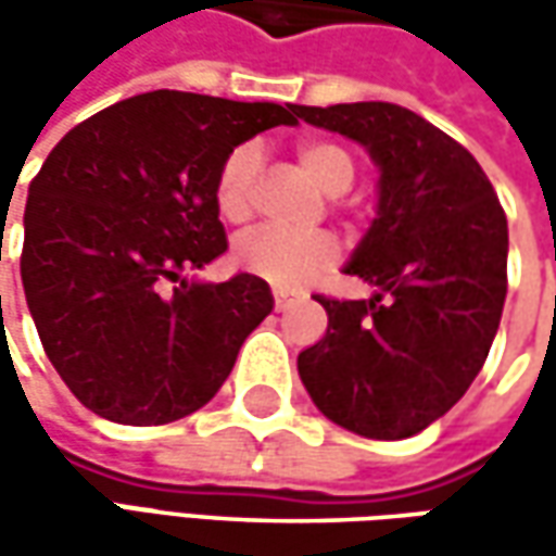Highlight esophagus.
Here are the masks:
<instances>
[{
	"instance_id": "1",
	"label": "esophagus",
	"mask_w": 556,
	"mask_h": 556,
	"mask_svg": "<svg viewBox=\"0 0 556 556\" xmlns=\"http://www.w3.org/2000/svg\"><path fill=\"white\" fill-rule=\"evenodd\" d=\"M271 296H275V309H278V312L288 309V306H290V293H285V290H275Z\"/></svg>"
}]
</instances>
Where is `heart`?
<instances>
[{"mask_svg":"<svg viewBox=\"0 0 556 556\" xmlns=\"http://www.w3.org/2000/svg\"><path fill=\"white\" fill-rule=\"evenodd\" d=\"M296 157L325 194H343L355 179L353 154L328 139H306L296 144ZM260 173L256 144H238L219 166L216 176V210L225 223H244L250 213L253 182ZM235 263L266 278L278 288H303L325 266L337 260V241L331 235H290L281 228H253L235 241Z\"/></svg>","mask_w":556,"mask_h":556,"instance_id":"b5f03b06","label":"heart"}]
</instances>
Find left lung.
<instances>
[{
    "mask_svg": "<svg viewBox=\"0 0 556 556\" xmlns=\"http://www.w3.org/2000/svg\"><path fill=\"white\" fill-rule=\"evenodd\" d=\"M296 117L368 148L377 216L346 275L371 300H328L325 337L296 358L318 412L368 439H408L480 374L507 293V216L473 154L390 101L296 104Z\"/></svg>",
    "mask_w": 556,
    "mask_h": 556,
    "instance_id": "1",
    "label": "left lung"
}]
</instances>
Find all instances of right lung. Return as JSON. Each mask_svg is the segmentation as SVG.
I'll use <instances>...</instances> for the list:
<instances>
[{
    "instance_id": "1",
    "label": "right lung",
    "mask_w": 556,
    "mask_h": 556,
    "mask_svg": "<svg viewBox=\"0 0 556 556\" xmlns=\"http://www.w3.org/2000/svg\"><path fill=\"white\" fill-rule=\"evenodd\" d=\"M293 123L296 104L157 89L54 144L27 194L21 281L42 350L89 412L157 427L219 393L275 300L247 271L223 285L182 271L228 250L213 198L225 157Z\"/></svg>"
}]
</instances>
